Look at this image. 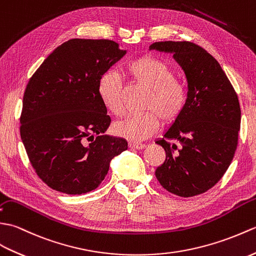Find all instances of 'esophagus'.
Segmentation results:
<instances>
[{"label":"esophagus","mask_w":256,"mask_h":256,"mask_svg":"<svg viewBox=\"0 0 256 256\" xmlns=\"http://www.w3.org/2000/svg\"><path fill=\"white\" fill-rule=\"evenodd\" d=\"M130 148H134V149H137V150H141V149H144L146 144H138V142H130L129 144Z\"/></svg>","instance_id":"obj_1"}]
</instances>
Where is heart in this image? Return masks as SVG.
Returning a JSON list of instances; mask_svg holds the SVG:
<instances>
[{
  "label": "heart",
  "instance_id": "b5f03b06",
  "mask_svg": "<svg viewBox=\"0 0 256 256\" xmlns=\"http://www.w3.org/2000/svg\"><path fill=\"white\" fill-rule=\"evenodd\" d=\"M132 80L149 90L142 112L132 114L114 126L119 137L140 142L158 132L161 119L173 122L184 112L187 103L185 85L175 78V71L166 62L153 56H142L127 66ZM98 95L105 107L115 116L122 115L124 83L117 72L108 70L98 80Z\"/></svg>",
  "mask_w": 256,
  "mask_h": 256
}]
</instances>
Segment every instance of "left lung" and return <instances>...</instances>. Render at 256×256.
I'll return each instance as SVG.
<instances>
[{"label":"left lung","mask_w":256,"mask_h":256,"mask_svg":"<svg viewBox=\"0 0 256 256\" xmlns=\"http://www.w3.org/2000/svg\"><path fill=\"white\" fill-rule=\"evenodd\" d=\"M149 49L172 54L188 88L184 112L156 141L166 154L156 176L174 195L202 194L222 178L236 153L241 124L238 95L218 61L197 44L158 42ZM166 138L178 140L182 146Z\"/></svg>","instance_id":"left-lung-1"}]
</instances>
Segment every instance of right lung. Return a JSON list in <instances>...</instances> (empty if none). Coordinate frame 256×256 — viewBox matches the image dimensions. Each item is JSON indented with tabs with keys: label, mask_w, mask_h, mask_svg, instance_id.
Here are the masks:
<instances>
[{
	"label": "right lung",
	"mask_w": 256,
	"mask_h": 256,
	"mask_svg": "<svg viewBox=\"0 0 256 256\" xmlns=\"http://www.w3.org/2000/svg\"><path fill=\"white\" fill-rule=\"evenodd\" d=\"M127 51L108 39H70L51 52L28 82L20 138L37 175L69 195L95 190L126 139L104 134L110 117L98 80Z\"/></svg>",
	"instance_id": "1"
}]
</instances>
